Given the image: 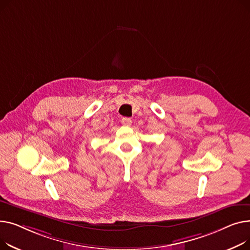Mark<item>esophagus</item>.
I'll list each match as a JSON object with an SVG mask.
<instances>
[{"mask_svg": "<svg viewBox=\"0 0 250 250\" xmlns=\"http://www.w3.org/2000/svg\"><path fill=\"white\" fill-rule=\"evenodd\" d=\"M121 123H122V125H124V126H130V125L132 124V120H131L130 118H123V119L121 120Z\"/></svg>", "mask_w": 250, "mask_h": 250, "instance_id": "esophagus-1", "label": "esophagus"}]
</instances>
